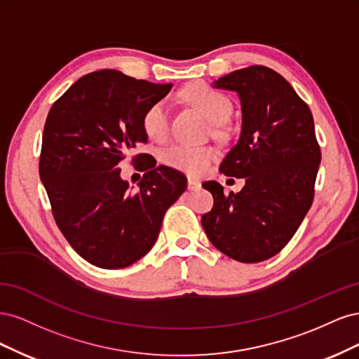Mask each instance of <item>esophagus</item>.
I'll list each match as a JSON object with an SVG mask.
<instances>
[{
    "label": "esophagus",
    "mask_w": 359,
    "mask_h": 359,
    "mask_svg": "<svg viewBox=\"0 0 359 359\" xmlns=\"http://www.w3.org/2000/svg\"><path fill=\"white\" fill-rule=\"evenodd\" d=\"M187 187H189V190H191V191H196V190H201L202 184H201L199 181H196V180L189 178V181H187Z\"/></svg>",
    "instance_id": "obj_1"
}]
</instances>
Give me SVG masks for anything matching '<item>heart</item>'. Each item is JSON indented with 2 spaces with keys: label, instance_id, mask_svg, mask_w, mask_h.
<instances>
[{
  "label": "heart",
  "instance_id": "heart-1",
  "mask_svg": "<svg viewBox=\"0 0 359 359\" xmlns=\"http://www.w3.org/2000/svg\"><path fill=\"white\" fill-rule=\"evenodd\" d=\"M189 103L199 109L215 126L224 124L231 118L233 106L224 94L205 83H191L182 90ZM142 127L147 136L153 140L166 139L169 133V112L166 102L151 104L142 116ZM215 153L210 147H196L181 144L169 148L163 154V161L169 168L198 177L208 169Z\"/></svg>",
  "mask_w": 359,
  "mask_h": 359
}]
</instances>
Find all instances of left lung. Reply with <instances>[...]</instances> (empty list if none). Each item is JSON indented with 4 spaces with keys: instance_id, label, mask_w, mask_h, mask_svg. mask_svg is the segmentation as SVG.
Segmentation results:
<instances>
[{
    "instance_id": "left-lung-1",
    "label": "left lung",
    "mask_w": 359,
    "mask_h": 359,
    "mask_svg": "<svg viewBox=\"0 0 359 359\" xmlns=\"http://www.w3.org/2000/svg\"><path fill=\"white\" fill-rule=\"evenodd\" d=\"M214 86L240 95L241 135L220 172L245 178V186L224 194L217 181L203 182L214 206L202 226L226 256L262 262L290 241L313 203L320 165L313 115L283 76L265 66L235 70Z\"/></svg>"
}]
</instances>
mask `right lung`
Returning <instances> with one entry per match:
<instances>
[{"label": "right lung", "mask_w": 359, "mask_h": 359, "mask_svg": "<svg viewBox=\"0 0 359 359\" xmlns=\"http://www.w3.org/2000/svg\"><path fill=\"white\" fill-rule=\"evenodd\" d=\"M172 83L137 81L118 70L82 76L52 104L39 163L53 219L90 264L119 269L145 256L169 206L187 189L181 172L156 166L149 154L132 163L145 170L136 191L121 180V163L148 142L142 116Z\"/></svg>", "instance_id": "obj_1"}]
</instances>
